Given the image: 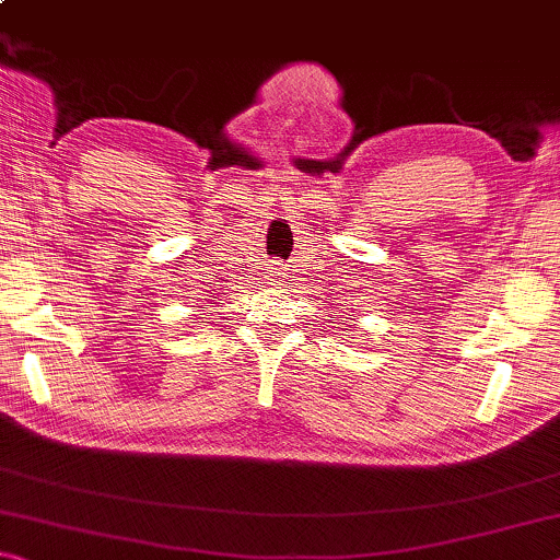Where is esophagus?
<instances>
[{
  "instance_id": "34e87169",
  "label": "esophagus",
  "mask_w": 560,
  "mask_h": 560,
  "mask_svg": "<svg viewBox=\"0 0 560 560\" xmlns=\"http://www.w3.org/2000/svg\"><path fill=\"white\" fill-rule=\"evenodd\" d=\"M271 277H273V279H279V277H281V271H279V269H273V271H271Z\"/></svg>"
}]
</instances>
